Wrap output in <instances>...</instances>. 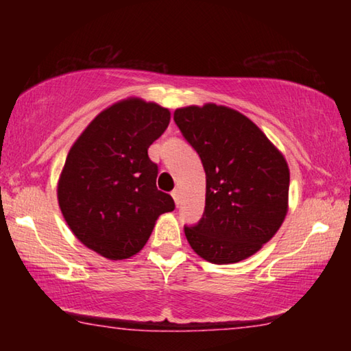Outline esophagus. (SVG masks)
<instances>
[{"label": "esophagus", "mask_w": 351, "mask_h": 351, "mask_svg": "<svg viewBox=\"0 0 351 351\" xmlns=\"http://www.w3.org/2000/svg\"><path fill=\"white\" fill-rule=\"evenodd\" d=\"M171 197H173V199H175V204L180 206V199H181V192H180V190L175 189L173 192H171Z\"/></svg>", "instance_id": "34e87169"}]
</instances>
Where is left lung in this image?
Returning a JSON list of instances; mask_svg holds the SVG:
<instances>
[{
	"mask_svg": "<svg viewBox=\"0 0 351 351\" xmlns=\"http://www.w3.org/2000/svg\"><path fill=\"white\" fill-rule=\"evenodd\" d=\"M173 119L206 171L203 218L184 226L189 245L217 265L251 257L287 217L289 169L283 154L251 119L228 106H186Z\"/></svg>",
	"mask_w": 351,
	"mask_h": 351,
	"instance_id": "left-lung-1",
	"label": "left lung"
}]
</instances>
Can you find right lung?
<instances>
[{
	"instance_id": "1",
	"label": "right lung",
	"mask_w": 351,
	"mask_h": 351,
	"mask_svg": "<svg viewBox=\"0 0 351 351\" xmlns=\"http://www.w3.org/2000/svg\"><path fill=\"white\" fill-rule=\"evenodd\" d=\"M169 122L167 108L130 97L94 117L71 147L58 206L77 239L105 258L133 257L158 217L175 209L173 198L158 190V165L148 158Z\"/></svg>"
}]
</instances>
